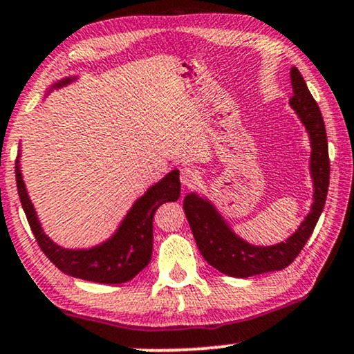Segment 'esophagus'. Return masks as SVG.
Returning <instances> with one entry per match:
<instances>
[{
    "label": "esophagus",
    "instance_id": "34e87169",
    "mask_svg": "<svg viewBox=\"0 0 354 354\" xmlns=\"http://www.w3.org/2000/svg\"><path fill=\"white\" fill-rule=\"evenodd\" d=\"M198 180H199V176H198V173H196L194 168L186 167V168L181 169L180 181L185 187H192L196 185V183H198Z\"/></svg>",
    "mask_w": 354,
    "mask_h": 354
}]
</instances>
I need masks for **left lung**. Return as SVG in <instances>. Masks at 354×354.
<instances>
[{
	"instance_id": "1",
	"label": "left lung",
	"mask_w": 354,
	"mask_h": 354,
	"mask_svg": "<svg viewBox=\"0 0 354 354\" xmlns=\"http://www.w3.org/2000/svg\"><path fill=\"white\" fill-rule=\"evenodd\" d=\"M290 83H292L294 96L289 100V104L296 111L301 122L306 125V131L310 137V174L315 189L310 212L299 225V229L281 243L258 247L234 234L229 223L218 214L214 204H210V201L191 192L183 203L201 254L210 266L227 276L250 277L288 268L307 243L324 210L330 183L328 142H326L324 118L319 104L312 97L301 71L296 66L290 68Z\"/></svg>"
}]
</instances>
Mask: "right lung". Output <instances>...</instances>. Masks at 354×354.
Masks as SVG:
<instances>
[{
  "instance_id": "add662e5",
  "label": "right lung",
  "mask_w": 354,
  "mask_h": 354,
  "mask_svg": "<svg viewBox=\"0 0 354 354\" xmlns=\"http://www.w3.org/2000/svg\"><path fill=\"white\" fill-rule=\"evenodd\" d=\"M75 80V77L60 80L53 83L47 93L65 86ZM16 185L30 230L46 257L65 274L100 284L127 283L149 265L153 248V216L156 209L163 203H174L181 194L180 171L173 169L133 203L111 239L93 248L70 250L52 241L40 227L37 214L22 180L19 155L16 160Z\"/></svg>"
}]
</instances>
